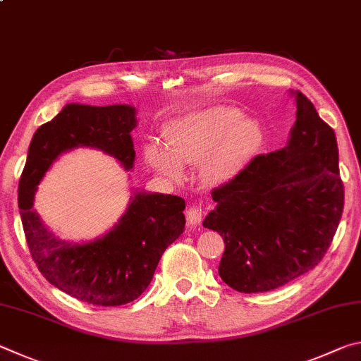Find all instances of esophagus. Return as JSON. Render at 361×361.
Returning <instances> with one entry per match:
<instances>
[{
  "label": "esophagus",
  "mask_w": 361,
  "mask_h": 361,
  "mask_svg": "<svg viewBox=\"0 0 361 361\" xmlns=\"http://www.w3.org/2000/svg\"><path fill=\"white\" fill-rule=\"evenodd\" d=\"M185 217H187V224H188V225H190V226H197V225L201 224V220H203L204 211L201 209L200 206L192 204V206L187 209Z\"/></svg>",
  "instance_id": "34e87169"
}]
</instances>
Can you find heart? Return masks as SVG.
Returning a JSON list of instances; mask_svg holds the SVG:
<instances>
[{
	"label": "heart",
	"mask_w": 361,
	"mask_h": 361,
	"mask_svg": "<svg viewBox=\"0 0 361 361\" xmlns=\"http://www.w3.org/2000/svg\"><path fill=\"white\" fill-rule=\"evenodd\" d=\"M241 116L235 107L219 106L176 118L164 130L168 147L145 144V160L169 179H179L184 164L201 161L206 180H228L260 150L264 139L262 125Z\"/></svg>",
	"instance_id": "heart-1"
}]
</instances>
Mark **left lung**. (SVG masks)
Listing matches in <instances>:
<instances>
[{
    "label": "left lung",
    "instance_id": "1",
    "mask_svg": "<svg viewBox=\"0 0 361 361\" xmlns=\"http://www.w3.org/2000/svg\"><path fill=\"white\" fill-rule=\"evenodd\" d=\"M211 195L217 207L203 225L224 238L222 281L243 293L286 286L317 267L343 216L336 135L296 92L286 147L252 158Z\"/></svg>",
    "mask_w": 361,
    "mask_h": 361
}]
</instances>
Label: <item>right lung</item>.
Instances as JSON below:
<instances>
[{
	"label": "right lung",
	"mask_w": 361,
	"mask_h": 361,
	"mask_svg": "<svg viewBox=\"0 0 361 361\" xmlns=\"http://www.w3.org/2000/svg\"><path fill=\"white\" fill-rule=\"evenodd\" d=\"M136 109L126 104H66L41 125L30 142L18 182V207L31 258L46 279L75 300L94 306H122L141 296L163 252L185 228V201L174 195L137 192L120 222L87 244L60 241L33 211L36 185L61 152L79 145L114 155L131 169Z\"/></svg>",
	"instance_id": "add662e5"
}]
</instances>
